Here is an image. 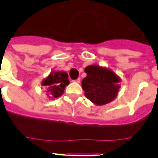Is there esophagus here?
<instances>
[{
    "instance_id": "34e87169",
    "label": "esophagus",
    "mask_w": 158,
    "mask_h": 158,
    "mask_svg": "<svg viewBox=\"0 0 158 158\" xmlns=\"http://www.w3.org/2000/svg\"><path fill=\"white\" fill-rule=\"evenodd\" d=\"M75 82H77V83H80V79H79V78H78V79L75 80Z\"/></svg>"
}]
</instances>
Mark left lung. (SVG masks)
Wrapping results in <instances>:
<instances>
[{
	"label": "left lung",
	"instance_id": "8db88e82",
	"mask_svg": "<svg viewBox=\"0 0 158 158\" xmlns=\"http://www.w3.org/2000/svg\"><path fill=\"white\" fill-rule=\"evenodd\" d=\"M87 76L82 80V87L88 99L96 105H105L117 96L120 78L110 69L98 65L85 68Z\"/></svg>",
	"mask_w": 158,
	"mask_h": 158
}]
</instances>
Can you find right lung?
<instances>
[{
    "instance_id": "right-lung-1",
    "label": "right lung",
    "mask_w": 158,
    "mask_h": 158,
    "mask_svg": "<svg viewBox=\"0 0 158 158\" xmlns=\"http://www.w3.org/2000/svg\"><path fill=\"white\" fill-rule=\"evenodd\" d=\"M69 84L68 74L63 71H52L47 79L42 82V85L47 87V95L50 98H57L61 96L64 88Z\"/></svg>"
}]
</instances>
